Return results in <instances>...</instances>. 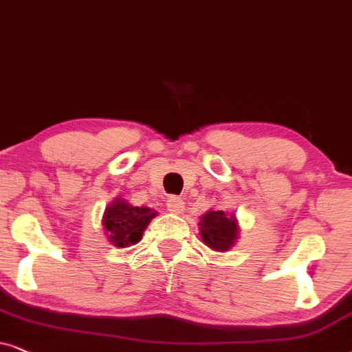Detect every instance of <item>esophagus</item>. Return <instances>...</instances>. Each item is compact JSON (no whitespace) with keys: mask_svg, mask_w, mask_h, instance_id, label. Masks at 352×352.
I'll return each mask as SVG.
<instances>
[{"mask_svg":"<svg viewBox=\"0 0 352 352\" xmlns=\"http://www.w3.org/2000/svg\"><path fill=\"white\" fill-rule=\"evenodd\" d=\"M166 206L173 214H182L185 210V203L182 201V198H177V196H170V198L167 199Z\"/></svg>","mask_w":352,"mask_h":352,"instance_id":"obj_1","label":"esophagus"}]
</instances>
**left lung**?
I'll use <instances>...</instances> for the list:
<instances>
[{
	"label": "left lung",
	"instance_id": "obj_1",
	"mask_svg": "<svg viewBox=\"0 0 352 352\" xmlns=\"http://www.w3.org/2000/svg\"><path fill=\"white\" fill-rule=\"evenodd\" d=\"M199 230L203 241L215 251H227L236 240V220L223 210H209L201 217Z\"/></svg>",
	"mask_w": 352,
	"mask_h": 352
}]
</instances>
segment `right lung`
Segmentation results:
<instances>
[{
	"instance_id": "add662e5",
	"label": "right lung",
	"mask_w": 352,
	"mask_h": 352,
	"mask_svg": "<svg viewBox=\"0 0 352 352\" xmlns=\"http://www.w3.org/2000/svg\"><path fill=\"white\" fill-rule=\"evenodd\" d=\"M154 215L156 212H153L149 208H138L122 199H116L106 209L102 223H104L106 232L109 233L111 243H114V246L124 248L142 240L144 228L148 227L149 220Z\"/></svg>"
}]
</instances>
